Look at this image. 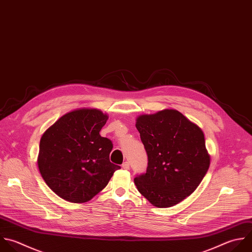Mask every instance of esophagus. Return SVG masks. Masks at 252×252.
I'll use <instances>...</instances> for the list:
<instances>
[{
  "label": "esophagus",
  "mask_w": 252,
  "mask_h": 252,
  "mask_svg": "<svg viewBox=\"0 0 252 252\" xmlns=\"http://www.w3.org/2000/svg\"><path fill=\"white\" fill-rule=\"evenodd\" d=\"M122 168L124 169H129L130 168V163L128 161H125L123 164H122Z\"/></svg>",
  "instance_id": "esophagus-1"
}]
</instances>
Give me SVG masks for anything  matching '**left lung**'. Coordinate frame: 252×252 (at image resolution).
<instances>
[{"label":"left lung","mask_w":252,"mask_h":252,"mask_svg":"<svg viewBox=\"0 0 252 252\" xmlns=\"http://www.w3.org/2000/svg\"><path fill=\"white\" fill-rule=\"evenodd\" d=\"M148 156L146 173L134 182L158 208L174 206L191 195L210 166L202 130L174 109L140 115L136 120Z\"/></svg>","instance_id":"1"}]
</instances>
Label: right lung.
Listing matches in <instances>:
<instances>
[{
    "mask_svg": "<svg viewBox=\"0 0 252 252\" xmlns=\"http://www.w3.org/2000/svg\"><path fill=\"white\" fill-rule=\"evenodd\" d=\"M108 116L95 108L73 110L42 135L38 167L46 184L59 197L90 201L120 166L109 160L112 142L99 135Z\"/></svg>",
    "mask_w": 252,
    "mask_h": 252,
    "instance_id": "right-lung-1",
    "label": "right lung"
}]
</instances>
